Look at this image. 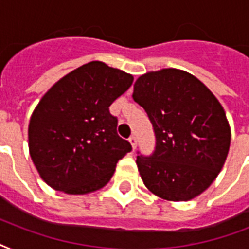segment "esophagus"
<instances>
[{
    "mask_svg": "<svg viewBox=\"0 0 249 249\" xmlns=\"http://www.w3.org/2000/svg\"><path fill=\"white\" fill-rule=\"evenodd\" d=\"M129 142H130V144H132L133 150H136V146H137L136 136H130V137H129Z\"/></svg>",
    "mask_w": 249,
    "mask_h": 249,
    "instance_id": "34e87169",
    "label": "esophagus"
}]
</instances>
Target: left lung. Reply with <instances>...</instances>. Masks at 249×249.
Listing matches in <instances>:
<instances>
[{
    "instance_id": "8db88e82",
    "label": "left lung",
    "mask_w": 249,
    "mask_h": 249,
    "mask_svg": "<svg viewBox=\"0 0 249 249\" xmlns=\"http://www.w3.org/2000/svg\"><path fill=\"white\" fill-rule=\"evenodd\" d=\"M133 99L147 112L156 137L155 151L137 156L146 187L170 201L200 195L221 172L230 147L220 102L200 80L176 68L140 76Z\"/></svg>"
}]
</instances>
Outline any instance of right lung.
<instances>
[{"mask_svg": "<svg viewBox=\"0 0 249 249\" xmlns=\"http://www.w3.org/2000/svg\"><path fill=\"white\" fill-rule=\"evenodd\" d=\"M133 76L102 62L76 68L41 98L28 126V146L41 178L72 195L102 189L132 146L119 137L109 106Z\"/></svg>", "mask_w": 249, "mask_h": 249, "instance_id": "right-lung-1", "label": "right lung"}]
</instances>
